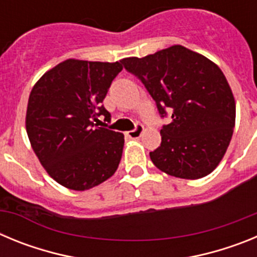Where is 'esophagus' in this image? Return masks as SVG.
Instances as JSON below:
<instances>
[{
  "mask_svg": "<svg viewBox=\"0 0 257 257\" xmlns=\"http://www.w3.org/2000/svg\"><path fill=\"white\" fill-rule=\"evenodd\" d=\"M143 131H144V127H143V124L138 123L134 130L127 131L126 136H127V138H130V139H139L140 136H142Z\"/></svg>",
  "mask_w": 257,
  "mask_h": 257,
  "instance_id": "1",
  "label": "esophagus"
}]
</instances>
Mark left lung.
Masks as SVG:
<instances>
[{"label": "left lung", "instance_id": "1", "mask_svg": "<svg viewBox=\"0 0 257 257\" xmlns=\"http://www.w3.org/2000/svg\"><path fill=\"white\" fill-rule=\"evenodd\" d=\"M122 64L143 82L161 117L162 142L151 152L157 169L180 179H201L216 169L230 143L235 101L225 76L215 63L175 45Z\"/></svg>", "mask_w": 257, "mask_h": 257}]
</instances>
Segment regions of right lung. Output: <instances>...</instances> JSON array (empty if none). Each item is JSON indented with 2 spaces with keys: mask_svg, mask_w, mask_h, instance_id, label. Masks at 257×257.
<instances>
[{
  "mask_svg": "<svg viewBox=\"0 0 257 257\" xmlns=\"http://www.w3.org/2000/svg\"><path fill=\"white\" fill-rule=\"evenodd\" d=\"M122 68L119 61L68 59L32 88L26 115L29 142L47 174L68 189H91L118 169L123 134L97 127V118L110 121L101 103Z\"/></svg>",
  "mask_w": 257,
  "mask_h": 257,
  "instance_id": "1",
  "label": "right lung"
}]
</instances>
